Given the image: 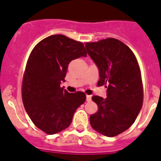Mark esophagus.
<instances>
[{
	"instance_id": "esophagus-1",
	"label": "esophagus",
	"mask_w": 161,
	"mask_h": 161,
	"mask_svg": "<svg viewBox=\"0 0 161 161\" xmlns=\"http://www.w3.org/2000/svg\"><path fill=\"white\" fill-rule=\"evenodd\" d=\"M91 99H92L91 95H87V96H86V100H87V101H90Z\"/></svg>"
}]
</instances>
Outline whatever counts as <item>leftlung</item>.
<instances>
[{"instance_id": "8db88e82", "label": "left lung", "mask_w": 161, "mask_h": 161, "mask_svg": "<svg viewBox=\"0 0 161 161\" xmlns=\"http://www.w3.org/2000/svg\"><path fill=\"white\" fill-rule=\"evenodd\" d=\"M88 54L99 68L98 86L107 88V97L94 95L98 111L89 117L95 131L115 137L135 121L143 101L141 71L136 56L124 43L114 38L86 43Z\"/></svg>"}]
</instances>
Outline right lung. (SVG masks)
Listing matches in <instances>:
<instances>
[{
	"instance_id": "add662e5",
	"label": "right lung",
	"mask_w": 161,
	"mask_h": 161,
	"mask_svg": "<svg viewBox=\"0 0 161 161\" xmlns=\"http://www.w3.org/2000/svg\"><path fill=\"white\" fill-rule=\"evenodd\" d=\"M87 56L83 43L62 34L46 37L32 50L22 82V99L38 128L52 135L69 127L86 94H70L61 87L70 61Z\"/></svg>"
}]
</instances>
